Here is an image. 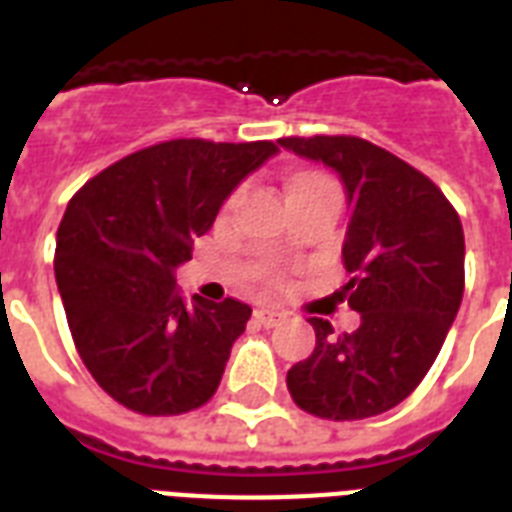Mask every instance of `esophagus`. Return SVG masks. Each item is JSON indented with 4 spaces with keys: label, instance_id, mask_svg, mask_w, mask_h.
Returning <instances> with one entry per match:
<instances>
[{
    "label": "esophagus",
    "instance_id": "obj_1",
    "mask_svg": "<svg viewBox=\"0 0 512 512\" xmlns=\"http://www.w3.org/2000/svg\"><path fill=\"white\" fill-rule=\"evenodd\" d=\"M257 324H263V327H279L281 321L287 319V311H279V308H257L255 311Z\"/></svg>",
    "mask_w": 512,
    "mask_h": 512
}]
</instances>
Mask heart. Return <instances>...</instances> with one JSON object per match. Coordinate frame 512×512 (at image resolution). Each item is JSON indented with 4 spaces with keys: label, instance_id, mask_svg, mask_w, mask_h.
<instances>
[{
    "label": "heart",
    "instance_id": "b5f03b06",
    "mask_svg": "<svg viewBox=\"0 0 512 512\" xmlns=\"http://www.w3.org/2000/svg\"><path fill=\"white\" fill-rule=\"evenodd\" d=\"M308 180H327V177H321V175H311V172H308V175H300L295 180V183H292V188H295V185H300V183H308Z\"/></svg>",
    "mask_w": 512,
    "mask_h": 512
}]
</instances>
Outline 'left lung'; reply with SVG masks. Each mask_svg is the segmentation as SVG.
Listing matches in <instances>:
<instances>
[{"label": "left lung", "instance_id": "obj_1", "mask_svg": "<svg viewBox=\"0 0 512 512\" xmlns=\"http://www.w3.org/2000/svg\"><path fill=\"white\" fill-rule=\"evenodd\" d=\"M340 172L350 223L342 263L356 332L335 335L311 316L316 348L287 372L303 412L366 420L398 406L436 361L465 292V233L457 209L428 175L356 135L279 138Z\"/></svg>", "mask_w": 512, "mask_h": 512}]
</instances>
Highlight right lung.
<instances>
[{
    "instance_id": "obj_1",
    "label": "right lung",
    "mask_w": 512,
    "mask_h": 512,
    "mask_svg": "<svg viewBox=\"0 0 512 512\" xmlns=\"http://www.w3.org/2000/svg\"><path fill=\"white\" fill-rule=\"evenodd\" d=\"M279 151L271 140H164L95 175L71 196L55 244V281L76 353L100 388L148 417L215 396L252 308L180 295L191 260L228 193Z\"/></svg>"
}]
</instances>
